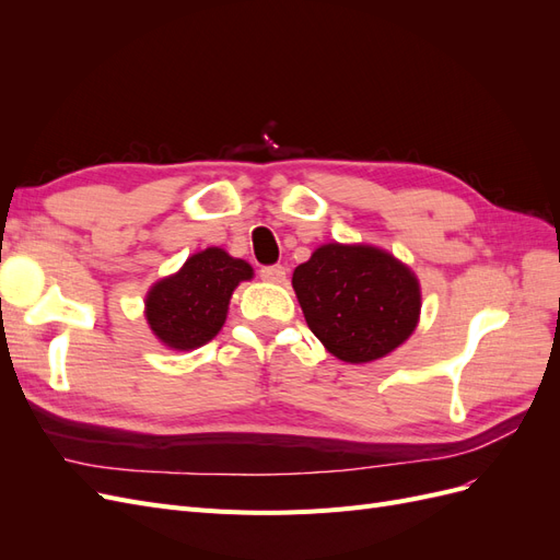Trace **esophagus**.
<instances>
[{
  "instance_id": "34e87169",
  "label": "esophagus",
  "mask_w": 560,
  "mask_h": 560,
  "mask_svg": "<svg viewBox=\"0 0 560 560\" xmlns=\"http://www.w3.org/2000/svg\"><path fill=\"white\" fill-rule=\"evenodd\" d=\"M259 276L264 278V280H268V282H284V266H280V264H273V266H264L261 270H259Z\"/></svg>"
}]
</instances>
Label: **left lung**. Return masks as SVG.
Here are the masks:
<instances>
[{
  "mask_svg": "<svg viewBox=\"0 0 560 560\" xmlns=\"http://www.w3.org/2000/svg\"><path fill=\"white\" fill-rule=\"evenodd\" d=\"M292 284L311 331L343 362L378 360L416 329L418 280L376 247H319L296 266Z\"/></svg>",
  "mask_w": 560,
  "mask_h": 560,
  "instance_id": "left-lung-1",
  "label": "left lung"
}]
</instances>
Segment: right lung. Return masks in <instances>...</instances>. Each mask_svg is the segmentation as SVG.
I'll return each instance as SVG.
<instances>
[{
  "instance_id": "1",
  "label": "right lung",
  "mask_w": 560,
  "mask_h": 560,
  "mask_svg": "<svg viewBox=\"0 0 560 560\" xmlns=\"http://www.w3.org/2000/svg\"><path fill=\"white\" fill-rule=\"evenodd\" d=\"M252 278L243 259L210 247L186 259L177 276L161 280L147 296V319L165 346L191 350L222 329L229 299L241 280Z\"/></svg>"
}]
</instances>
